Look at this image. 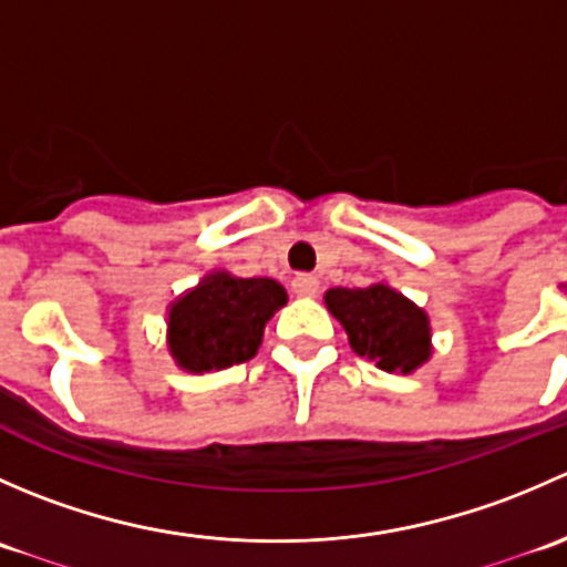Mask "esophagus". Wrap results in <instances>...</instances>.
I'll return each instance as SVG.
<instances>
[{"label": "esophagus", "instance_id": "34e87169", "mask_svg": "<svg viewBox=\"0 0 567 567\" xmlns=\"http://www.w3.org/2000/svg\"><path fill=\"white\" fill-rule=\"evenodd\" d=\"M318 277L316 274H296L293 277V293L296 296H305V299H312V296H318Z\"/></svg>", "mask_w": 567, "mask_h": 567}]
</instances>
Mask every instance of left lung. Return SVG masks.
<instances>
[{
	"instance_id": "1",
	"label": "left lung",
	"mask_w": 567,
	"mask_h": 567,
	"mask_svg": "<svg viewBox=\"0 0 567 567\" xmlns=\"http://www.w3.org/2000/svg\"><path fill=\"white\" fill-rule=\"evenodd\" d=\"M323 301L348 331L353 351L386 373H414L431 359V320L390 285L331 288Z\"/></svg>"
}]
</instances>
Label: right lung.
<instances>
[{"label": "right lung", "mask_w": 567, "mask_h": 567, "mask_svg": "<svg viewBox=\"0 0 567 567\" xmlns=\"http://www.w3.org/2000/svg\"><path fill=\"white\" fill-rule=\"evenodd\" d=\"M288 293L277 279L214 271L169 305L167 346L177 368L210 373L249 362Z\"/></svg>", "instance_id": "add662e5"}]
</instances>
